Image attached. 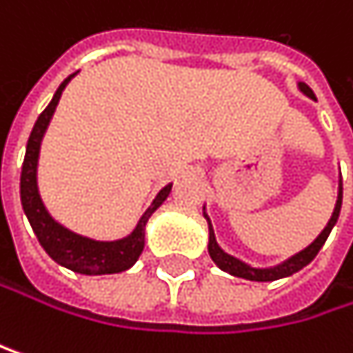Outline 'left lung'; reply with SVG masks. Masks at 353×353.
<instances>
[{
	"label": "left lung",
	"mask_w": 353,
	"mask_h": 353,
	"mask_svg": "<svg viewBox=\"0 0 353 353\" xmlns=\"http://www.w3.org/2000/svg\"><path fill=\"white\" fill-rule=\"evenodd\" d=\"M298 86H300V90H302L306 97H310V99H314V101H316V97H314V92L310 90V86H308V84L300 82ZM341 199H343V184H341V180H339V194H337L335 211H333V215H331V219H329L327 228L321 232V236H319V238H316L308 248H304L302 252L294 254V256H292V259H288L285 263H281V265H277V267H271V269H254V267H250V265H246V263L238 261L236 256H232V254L223 252V250L219 248L217 240H215L213 225H211V221H209V217H207V213H205V217H207V221H209V254H211L213 263H215L221 271H225V273H230V275H234V277H242V279H250V281H275V279H281V277H290V275H294L296 271L304 269V267H306V265H308V263L319 254V250L323 248V244L327 242V238H329V234H331L333 225H335V223H337V219H339Z\"/></svg>",
	"instance_id": "1"
}]
</instances>
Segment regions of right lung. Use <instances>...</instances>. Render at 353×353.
<instances>
[{
  "instance_id": "1",
  "label": "right lung",
  "mask_w": 353,
  "mask_h": 353,
  "mask_svg": "<svg viewBox=\"0 0 353 353\" xmlns=\"http://www.w3.org/2000/svg\"><path fill=\"white\" fill-rule=\"evenodd\" d=\"M74 78L68 76L59 88L55 90L51 103L45 107V111L39 115V119L34 121V128L30 132L28 144H26V154H24V163H22V175H20V201H22V209L30 221V228L34 232V236L39 238V244L45 248V252L61 267L74 271V273H82V275H111V273H121L125 269H130L142 248H144V228L148 217L163 205V201L169 196L171 192V184L165 186L157 199L152 201V205L144 211V215L140 217L136 230L123 238V240H115V242H97L90 238H82L70 230H65L63 225H59L45 209L39 188H37V163H39V150H41V140L43 134L53 117V111L59 103V97L65 88V84Z\"/></svg>"
}]
</instances>
